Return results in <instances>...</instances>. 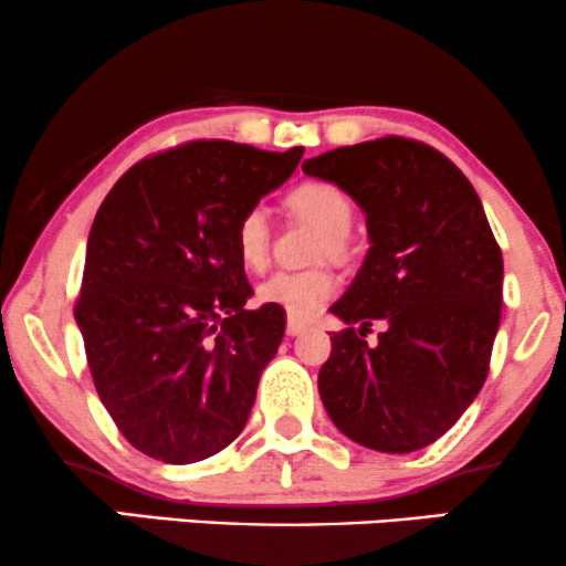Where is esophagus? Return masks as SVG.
Masks as SVG:
<instances>
[{
    "mask_svg": "<svg viewBox=\"0 0 566 566\" xmlns=\"http://www.w3.org/2000/svg\"><path fill=\"white\" fill-rule=\"evenodd\" d=\"M303 332H307L305 321H300V318H290V321H287V334H290V336H300Z\"/></svg>",
    "mask_w": 566,
    "mask_h": 566,
    "instance_id": "1",
    "label": "esophagus"
}]
</instances>
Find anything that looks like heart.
Returning a JSON list of instances; mask_svg holds the SVG:
<instances>
[{"label":"heart","mask_w":566,"mask_h":566,"mask_svg":"<svg viewBox=\"0 0 566 566\" xmlns=\"http://www.w3.org/2000/svg\"><path fill=\"white\" fill-rule=\"evenodd\" d=\"M284 206L295 217L311 221L324 232L321 253L345 259L349 242L347 230L353 221V203L347 192L332 182L305 180L287 190ZM232 245L240 263L250 271H261L269 263V221L261 209L242 211L232 227ZM339 279L328 269L279 271L259 287V300L282 307L292 318H311L334 297Z\"/></svg>","instance_id":"1"}]
</instances>
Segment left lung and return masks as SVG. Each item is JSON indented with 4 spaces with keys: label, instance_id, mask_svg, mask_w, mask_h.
I'll list each match as a JSON object with an SVG mask.
<instances>
[{
    "label": "left lung",
    "instance_id": "1",
    "mask_svg": "<svg viewBox=\"0 0 566 566\" xmlns=\"http://www.w3.org/2000/svg\"><path fill=\"white\" fill-rule=\"evenodd\" d=\"M303 171L360 206L370 240L332 305L347 328L332 336L321 402L363 447L423 449L473 405L502 321L504 261L481 198L447 156L399 135L334 148ZM374 319L387 328L368 346Z\"/></svg>",
    "mask_w": 566,
    "mask_h": 566
}]
</instances>
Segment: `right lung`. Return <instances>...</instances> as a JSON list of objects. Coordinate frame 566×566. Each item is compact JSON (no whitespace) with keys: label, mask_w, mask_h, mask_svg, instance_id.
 Instances as JSON below:
<instances>
[{"label":"right lung","mask_w":566,"mask_h":566,"mask_svg":"<svg viewBox=\"0 0 566 566\" xmlns=\"http://www.w3.org/2000/svg\"><path fill=\"white\" fill-rule=\"evenodd\" d=\"M300 156L185 143L127 169L93 219L75 321L98 399L143 454L200 462L245 428L287 321L245 307L232 227Z\"/></svg>","instance_id":"right-lung-1"}]
</instances>
